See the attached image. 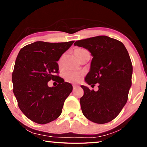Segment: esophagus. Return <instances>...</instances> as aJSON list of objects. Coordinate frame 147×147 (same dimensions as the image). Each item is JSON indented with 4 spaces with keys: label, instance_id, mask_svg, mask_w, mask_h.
Returning a JSON list of instances; mask_svg holds the SVG:
<instances>
[{
    "label": "esophagus",
    "instance_id": "1",
    "mask_svg": "<svg viewBox=\"0 0 147 147\" xmlns=\"http://www.w3.org/2000/svg\"><path fill=\"white\" fill-rule=\"evenodd\" d=\"M73 89H76V88H78V86H77V85H75V84H74V85H73Z\"/></svg>",
    "mask_w": 147,
    "mask_h": 147
}]
</instances>
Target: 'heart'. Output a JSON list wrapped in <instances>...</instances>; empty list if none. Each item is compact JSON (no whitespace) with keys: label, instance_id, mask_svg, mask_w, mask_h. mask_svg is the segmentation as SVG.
I'll use <instances>...</instances> for the list:
<instances>
[{"label":"heart","instance_id":"obj_1","mask_svg":"<svg viewBox=\"0 0 147 147\" xmlns=\"http://www.w3.org/2000/svg\"><path fill=\"white\" fill-rule=\"evenodd\" d=\"M88 51L86 49H77L75 50L74 53L76 56L80 59L84 55V54L86 53ZM64 58V54L61 55L60 58H59L58 63L59 67L61 66L62 64V61H63ZM84 73L82 72H73V71H68L65 74V80L66 82H68L71 83H77L79 82L81 80L82 78L84 76Z\"/></svg>","mask_w":147,"mask_h":147}]
</instances>
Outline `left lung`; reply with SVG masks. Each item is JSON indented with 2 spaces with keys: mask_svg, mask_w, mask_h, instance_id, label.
Masks as SVG:
<instances>
[{
  "mask_svg": "<svg viewBox=\"0 0 147 147\" xmlns=\"http://www.w3.org/2000/svg\"><path fill=\"white\" fill-rule=\"evenodd\" d=\"M74 45L91 53L90 71L85 81L94 91L82 86L84 94L80 99L84 115L93 123L104 124L113 120L128 100L131 86L132 64L122 42L106 36L76 41Z\"/></svg>",
  "mask_w": 147,
  "mask_h": 147,
  "instance_id": "8db88e82",
  "label": "left lung"
}]
</instances>
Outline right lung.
Returning <instances> with one entry per match:
<instances>
[{
    "label": "right lung",
    "instance_id": "right-lung-1",
    "mask_svg": "<svg viewBox=\"0 0 147 147\" xmlns=\"http://www.w3.org/2000/svg\"><path fill=\"white\" fill-rule=\"evenodd\" d=\"M73 43L36 41L19 51L12 73L13 91L19 108L30 120L44 124L61 115L73 86L58 75L57 61ZM51 79L59 83L57 86H48Z\"/></svg>",
    "mask_w": 147,
    "mask_h": 147
}]
</instances>
